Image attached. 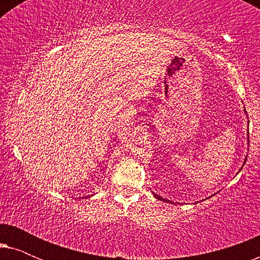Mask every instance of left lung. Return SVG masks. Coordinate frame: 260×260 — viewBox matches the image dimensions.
I'll list each match as a JSON object with an SVG mask.
<instances>
[{
  "instance_id": "obj_1",
  "label": "left lung",
  "mask_w": 260,
  "mask_h": 260,
  "mask_svg": "<svg viewBox=\"0 0 260 260\" xmlns=\"http://www.w3.org/2000/svg\"><path fill=\"white\" fill-rule=\"evenodd\" d=\"M244 112H245V113H246V110H245V109H244ZM248 124H250V120H247V125H248ZM247 127H248V126H247ZM247 134H248V133H247ZM247 141H248V138H247ZM246 159H247V156H246V157H245V159H244V163H243V166H241V167H240L239 172H240V170H241V169H243V167H244V165H245V163H246ZM239 172H238V173H239ZM152 194H154V197H155L156 199H158V200H161V201H165V202H168V204H174V202H173L172 200H168V199H165V198L159 197V195H158V194H156V193H154V191H152Z\"/></svg>"
}]
</instances>
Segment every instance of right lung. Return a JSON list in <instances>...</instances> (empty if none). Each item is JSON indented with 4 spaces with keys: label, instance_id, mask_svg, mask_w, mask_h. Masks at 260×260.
<instances>
[{
    "label": "right lung",
    "instance_id": "1",
    "mask_svg": "<svg viewBox=\"0 0 260 260\" xmlns=\"http://www.w3.org/2000/svg\"><path fill=\"white\" fill-rule=\"evenodd\" d=\"M88 197H90V195H88ZM85 198H87V197H85ZM80 199H83V198H80Z\"/></svg>",
    "mask_w": 260,
    "mask_h": 260
}]
</instances>
